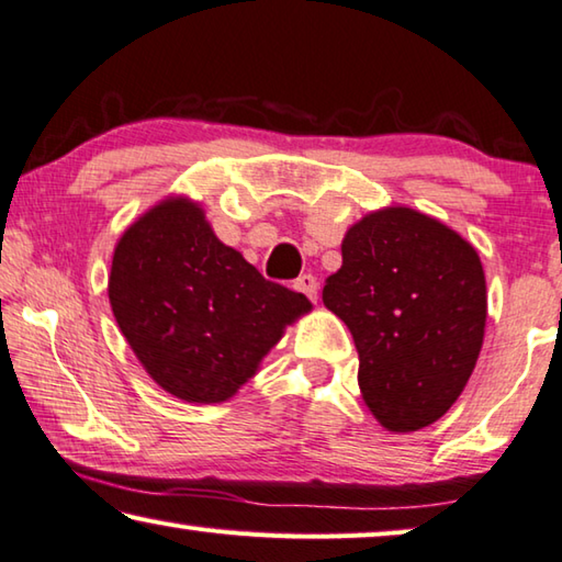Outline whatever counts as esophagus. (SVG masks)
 Masks as SVG:
<instances>
[{
    "label": "esophagus",
    "instance_id": "obj_1",
    "mask_svg": "<svg viewBox=\"0 0 562 562\" xmlns=\"http://www.w3.org/2000/svg\"><path fill=\"white\" fill-rule=\"evenodd\" d=\"M293 289H296L299 293H303V296H306V299L316 301V296H318V283H316V276H311V273H301L299 279L293 281Z\"/></svg>",
    "mask_w": 562,
    "mask_h": 562
}]
</instances>
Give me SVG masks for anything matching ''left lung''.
I'll return each instance as SVG.
<instances>
[{
    "instance_id": "8db88e82",
    "label": "left lung",
    "mask_w": 562,
    "mask_h": 562,
    "mask_svg": "<svg viewBox=\"0 0 562 562\" xmlns=\"http://www.w3.org/2000/svg\"><path fill=\"white\" fill-rule=\"evenodd\" d=\"M324 286L351 330L366 406L418 430L453 406L483 346L488 293L475 248L440 221L393 206L348 228Z\"/></svg>"
}]
</instances>
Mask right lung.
<instances>
[{"label":"right lung","instance_id":"right-lung-1","mask_svg":"<svg viewBox=\"0 0 562 562\" xmlns=\"http://www.w3.org/2000/svg\"><path fill=\"white\" fill-rule=\"evenodd\" d=\"M109 301L128 346L164 391L221 403L241 389L311 308L303 293L266 281L211 232L187 199H167L116 244Z\"/></svg>","mask_w":562,"mask_h":562}]
</instances>
